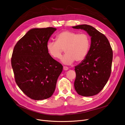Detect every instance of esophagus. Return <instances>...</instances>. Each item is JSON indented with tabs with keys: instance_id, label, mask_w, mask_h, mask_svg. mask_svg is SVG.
Masks as SVG:
<instances>
[{
	"instance_id": "34e87169",
	"label": "esophagus",
	"mask_w": 125,
	"mask_h": 125,
	"mask_svg": "<svg viewBox=\"0 0 125 125\" xmlns=\"http://www.w3.org/2000/svg\"><path fill=\"white\" fill-rule=\"evenodd\" d=\"M69 69L68 67H67V66H63V70L65 71H67Z\"/></svg>"
}]
</instances>
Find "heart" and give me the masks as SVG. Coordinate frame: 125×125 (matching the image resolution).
<instances>
[{"instance_id": "heart-1", "label": "heart", "mask_w": 125, "mask_h": 125, "mask_svg": "<svg viewBox=\"0 0 125 125\" xmlns=\"http://www.w3.org/2000/svg\"><path fill=\"white\" fill-rule=\"evenodd\" d=\"M56 40L47 42L48 53L52 58L59 59L65 49L66 54L61 58V61L66 65H71L74 61L76 62L83 61L90 47V37L85 33L64 31L56 36Z\"/></svg>"}]
</instances>
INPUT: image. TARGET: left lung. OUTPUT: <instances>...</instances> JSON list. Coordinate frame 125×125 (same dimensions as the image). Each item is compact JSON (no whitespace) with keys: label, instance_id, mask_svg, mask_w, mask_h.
I'll list each match as a JSON object with an SVG mask.
<instances>
[{"label":"left lung","instance_id":"left-lung-1","mask_svg":"<svg viewBox=\"0 0 125 125\" xmlns=\"http://www.w3.org/2000/svg\"><path fill=\"white\" fill-rule=\"evenodd\" d=\"M72 27L83 29L91 37L87 57L75 67L74 87L79 95L92 96L104 88L110 77L113 50L105 35L92 26L82 24Z\"/></svg>","mask_w":125,"mask_h":125}]
</instances>
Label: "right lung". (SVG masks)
Segmentation results:
<instances>
[{
    "mask_svg": "<svg viewBox=\"0 0 125 125\" xmlns=\"http://www.w3.org/2000/svg\"><path fill=\"white\" fill-rule=\"evenodd\" d=\"M55 28H33L14 47L11 66L15 82L27 96L35 100L50 98L63 66L48 54L46 45Z\"/></svg>",
    "mask_w": 125,
    "mask_h": 125,
    "instance_id": "obj_1",
    "label": "right lung"
}]
</instances>
